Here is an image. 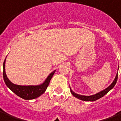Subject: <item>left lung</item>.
I'll return each instance as SVG.
<instances>
[{
  "mask_svg": "<svg viewBox=\"0 0 121 121\" xmlns=\"http://www.w3.org/2000/svg\"><path fill=\"white\" fill-rule=\"evenodd\" d=\"M117 78H118V73H117L116 74V76L114 80V81L112 82L111 85L109 86H108L106 89H105L104 90H103V91H101L99 93H97L96 95H92V96H82V95H78L76 93H74L73 91L70 89V91H71V93L72 94L74 97H76V98H78L79 99L82 100V101H95L96 100L98 99H99V98H102L103 96H104L106 94L108 93L109 91L112 89V88L114 87L115 84H116L117 83Z\"/></svg>",
  "mask_w": 121,
  "mask_h": 121,
  "instance_id": "obj_1",
  "label": "left lung"
}]
</instances>
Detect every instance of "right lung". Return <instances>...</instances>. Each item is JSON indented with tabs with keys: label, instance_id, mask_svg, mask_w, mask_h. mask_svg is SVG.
I'll return each mask as SVG.
<instances>
[{
	"label": "right lung",
	"instance_id": "1",
	"mask_svg": "<svg viewBox=\"0 0 121 121\" xmlns=\"http://www.w3.org/2000/svg\"><path fill=\"white\" fill-rule=\"evenodd\" d=\"M5 59L4 63H3V78L4 79L5 83L8 88L18 96L24 99L25 100L33 99L38 98L40 96L43 94L46 91L47 87L48 86L50 81L52 79V76H53L55 71L51 73L46 80L43 84L38 85V86H20L12 83L9 79H8L5 71Z\"/></svg>",
	"mask_w": 121,
	"mask_h": 121
}]
</instances>
